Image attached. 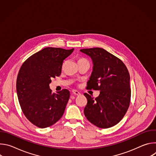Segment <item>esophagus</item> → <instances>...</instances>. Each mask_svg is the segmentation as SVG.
<instances>
[{"mask_svg":"<svg viewBox=\"0 0 156 156\" xmlns=\"http://www.w3.org/2000/svg\"><path fill=\"white\" fill-rule=\"evenodd\" d=\"M72 93L76 96H78V95H80V93L78 92V91H76V90H72Z\"/></svg>","mask_w":156,"mask_h":156,"instance_id":"1","label":"esophagus"}]
</instances>
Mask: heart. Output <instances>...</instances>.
<instances>
[{
    "instance_id": "obj_1",
    "label": "heart",
    "mask_w": 156,
    "mask_h": 156,
    "mask_svg": "<svg viewBox=\"0 0 156 156\" xmlns=\"http://www.w3.org/2000/svg\"><path fill=\"white\" fill-rule=\"evenodd\" d=\"M84 60V59H83V58H80V59L78 60V61H80V60Z\"/></svg>"
}]
</instances>
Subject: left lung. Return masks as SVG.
I'll list each match as a JSON object with an SVG mask.
<instances>
[{
	"label": "left lung",
	"instance_id": "1",
	"mask_svg": "<svg viewBox=\"0 0 156 156\" xmlns=\"http://www.w3.org/2000/svg\"><path fill=\"white\" fill-rule=\"evenodd\" d=\"M80 51L90 56L93 63L86 89L100 91L96 98L84 94L87 100L84 115L99 128L112 127L123 119L129 105L131 89L128 69L120 59L104 49H83Z\"/></svg>",
	"mask_w": 156,
	"mask_h": 156
}]
</instances>
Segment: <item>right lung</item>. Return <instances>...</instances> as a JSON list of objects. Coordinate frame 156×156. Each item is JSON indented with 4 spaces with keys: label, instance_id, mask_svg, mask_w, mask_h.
Listing matches in <instances>:
<instances>
[{
    "label": "right lung",
    "instance_id": "1",
    "mask_svg": "<svg viewBox=\"0 0 156 156\" xmlns=\"http://www.w3.org/2000/svg\"><path fill=\"white\" fill-rule=\"evenodd\" d=\"M74 49L46 48L30 57L21 65L16 80V93L23 113L37 127L44 128L62 117L70 92L57 94L49 87L51 79L61 74L63 60Z\"/></svg>",
    "mask_w": 156,
    "mask_h": 156
}]
</instances>
